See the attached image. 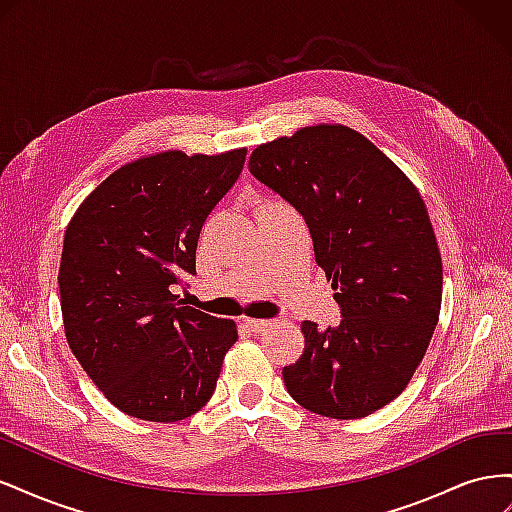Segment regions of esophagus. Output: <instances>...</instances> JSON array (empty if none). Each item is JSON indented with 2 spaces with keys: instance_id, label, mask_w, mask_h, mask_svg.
Instances as JSON below:
<instances>
[{
  "instance_id": "esophagus-1",
  "label": "esophagus",
  "mask_w": 512,
  "mask_h": 512,
  "mask_svg": "<svg viewBox=\"0 0 512 512\" xmlns=\"http://www.w3.org/2000/svg\"><path fill=\"white\" fill-rule=\"evenodd\" d=\"M271 324H273L271 320H262V318H247L245 320V327L254 333H262L265 329H269Z\"/></svg>"
}]
</instances>
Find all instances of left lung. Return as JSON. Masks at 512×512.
<instances>
[{
    "label": "left lung",
    "mask_w": 512,
    "mask_h": 512,
    "mask_svg": "<svg viewBox=\"0 0 512 512\" xmlns=\"http://www.w3.org/2000/svg\"><path fill=\"white\" fill-rule=\"evenodd\" d=\"M250 173L297 209L333 280L337 327L305 320L290 397L331 418H361L406 389L442 303V258L421 194L346 126H312L260 145Z\"/></svg>",
    "instance_id": "left-lung-1"
}]
</instances>
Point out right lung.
Instances as JSON below:
<instances>
[{
  "label": "right lung",
  "instance_id": "add662e5",
  "mask_svg": "<svg viewBox=\"0 0 512 512\" xmlns=\"http://www.w3.org/2000/svg\"><path fill=\"white\" fill-rule=\"evenodd\" d=\"M245 156L164 151L134 160L66 228L59 297L68 346L121 412L175 423L215 391L237 324L185 305L175 286L196 275L200 230Z\"/></svg>",
  "mask_w": 512,
  "mask_h": 512
}]
</instances>
